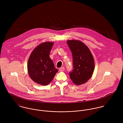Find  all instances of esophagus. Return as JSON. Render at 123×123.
I'll list each match as a JSON object with an SVG mask.
<instances>
[{"mask_svg":"<svg viewBox=\"0 0 123 123\" xmlns=\"http://www.w3.org/2000/svg\"><path fill=\"white\" fill-rule=\"evenodd\" d=\"M64 70H65L64 67H61V68H60L59 69V71H63Z\"/></svg>","mask_w":123,"mask_h":123,"instance_id":"esophagus-1","label":"esophagus"}]
</instances>
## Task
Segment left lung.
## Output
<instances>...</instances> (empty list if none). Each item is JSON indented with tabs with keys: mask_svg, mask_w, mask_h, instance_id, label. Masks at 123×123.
<instances>
[{
	"mask_svg": "<svg viewBox=\"0 0 123 123\" xmlns=\"http://www.w3.org/2000/svg\"><path fill=\"white\" fill-rule=\"evenodd\" d=\"M71 51L73 69L70 72V79L77 85L86 83L92 77L94 70V58L89 48L79 40H68Z\"/></svg>",
	"mask_w": 123,
	"mask_h": 123,
	"instance_id": "left-lung-1",
	"label": "left lung"
}]
</instances>
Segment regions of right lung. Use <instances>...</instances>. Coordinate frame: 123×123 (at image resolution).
I'll use <instances>...</instances> for the list:
<instances>
[{
    "label": "right lung",
    "instance_id": "obj_1",
    "mask_svg": "<svg viewBox=\"0 0 123 123\" xmlns=\"http://www.w3.org/2000/svg\"><path fill=\"white\" fill-rule=\"evenodd\" d=\"M53 45V42L41 43L33 50L28 59L29 76L35 82L42 85L49 84L58 72L49 56Z\"/></svg>",
    "mask_w": 123,
    "mask_h": 123
}]
</instances>
